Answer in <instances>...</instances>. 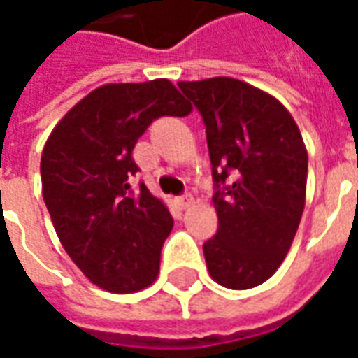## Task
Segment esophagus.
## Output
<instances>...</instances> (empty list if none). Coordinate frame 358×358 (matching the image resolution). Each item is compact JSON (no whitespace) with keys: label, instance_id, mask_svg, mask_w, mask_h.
<instances>
[{"label":"esophagus","instance_id":"obj_1","mask_svg":"<svg viewBox=\"0 0 358 358\" xmlns=\"http://www.w3.org/2000/svg\"><path fill=\"white\" fill-rule=\"evenodd\" d=\"M176 201H178V205L182 207V209H187V207H189V205L194 203V195H192V194H182L178 199H176Z\"/></svg>","mask_w":358,"mask_h":358}]
</instances>
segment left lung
I'll use <instances>...</instances> for the list:
<instances>
[{"mask_svg": "<svg viewBox=\"0 0 358 358\" xmlns=\"http://www.w3.org/2000/svg\"><path fill=\"white\" fill-rule=\"evenodd\" d=\"M207 132L218 230L203 243L210 276L230 289L266 282L292 248L305 209L307 149L272 95L217 76L178 82Z\"/></svg>", "mask_w": 358, "mask_h": 358, "instance_id": "8db88e82", "label": "left lung"}]
</instances>
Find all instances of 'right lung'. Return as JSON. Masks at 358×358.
Segmentation results:
<instances>
[{
	"label": "right lung",
	"mask_w": 358,
	"mask_h": 358,
	"mask_svg": "<svg viewBox=\"0 0 358 358\" xmlns=\"http://www.w3.org/2000/svg\"><path fill=\"white\" fill-rule=\"evenodd\" d=\"M192 105L171 82L105 84L55 126L40 163L42 194L59 240L74 264L103 289L140 292L159 274L174 220L143 182L132 149L161 117H186Z\"/></svg>",
	"instance_id": "1"
}]
</instances>
